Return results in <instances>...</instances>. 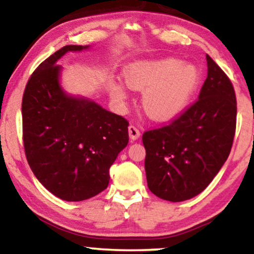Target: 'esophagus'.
Returning a JSON list of instances; mask_svg holds the SVG:
<instances>
[{"label":"esophagus","mask_w":254,"mask_h":254,"mask_svg":"<svg viewBox=\"0 0 254 254\" xmlns=\"http://www.w3.org/2000/svg\"><path fill=\"white\" fill-rule=\"evenodd\" d=\"M129 135H130V138L135 141V139H137L139 136H141V132H139V130L137 129L135 125L131 124L129 127Z\"/></svg>","instance_id":"34e87169"}]
</instances>
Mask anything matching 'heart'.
<instances>
[{
    "mask_svg": "<svg viewBox=\"0 0 254 254\" xmlns=\"http://www.w3.org/2000/svg\"><path fill=\"white\" fill-rule=\"evenodd\" d=\"M127 84L132 89L143 90V107L150 117L170 119L180 113L197 88L199 74L193 65H183L173 58L139 63L125 74ZM113 98L124 100L125 90L113 84Z\"/></svg>",
    "mask_w": 254,
    "mask_h": 254,
    "instance_id": "b5f03b06",
    "label": "heart"
}]
</instances>
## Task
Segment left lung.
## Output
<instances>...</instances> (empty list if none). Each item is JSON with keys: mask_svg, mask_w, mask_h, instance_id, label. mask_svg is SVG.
<instances>
[{"mask_svg": "<svg viewBox=\"0 0 254 254\" xmlns=\"http://www.w3.org/2000/svg\"><path fill=\"white\" fill-rule=\"evenodd\" d=\"M208 77L199 97L168 124L145 131V174L149 190L170 202L200 193L229 156L237 129L232 81L206 55Z\"/></svg>", "mask_w": 254, "mask_h": 254, "instance_id": "left-lung-1", "label": "left lung"}]
</instances>
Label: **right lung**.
<instances>
[{"label":"right lung","mask_w":254,"mask_h":254,"mask_svg":"<svg viewBox=\"0 0 254 254\" xmlns=\"http://www.w3.org/2000/svg\"><path fill=\"white\" fill-rule=\"evenodd\" d=\"M66 45L38 65L22 97V139L37 179L63 200L78 202L107 188L110 167L129 142V122L94 101L72 98L58 83Z\"/></svg>","instance_id":"right-lung-1"}]
</instances>
